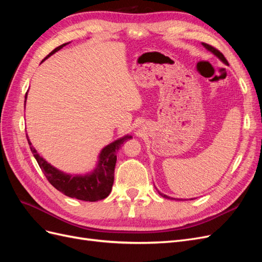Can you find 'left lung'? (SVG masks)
I'll use <instances>...</instances> for the list:
<instances>
[{
	"label": "left lung",
	"mask_w": 262,
	"mask_h": 262,
	"mask_svg": "<svg viewBox=\"0 0 262 262\" xmlns=\"http://www.w3.org/2000/svg\"><path fill=\"white\" fill-rule=\"evenodd\" d=\"M202 45L205 47V48H207L209 51H211L212 53H214L216 55V57L220 59V60H222L223 61L225 64H228V62H227V60L225 59V57L223 55V53H222L220 50H217L216 48H214L213 46H211V45H208V43H204V42H202ZM158 193H160L162 196H164V198H167V199H170V196H168V195H166V194H163V193H161L160 191H158Z\"/></svg>",
	"instance_id": "1"
}]
</instances>
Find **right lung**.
<instances>
[{"label": "right lung", "mask_w": 262, "mask_h": 262, "mask_svg": "<svg viewBox=\"0 0 262 262\" xmlns=\"http://www.w3.org/2000/svg\"><path fill=\"white\" fill-rule=\"evenodd\" d=\"M68 43H63L59 46L58 48L52 50L43 60L49 58L54 52L62 49ZM26 97L27 93L25 98ZM131 138V136H125L121 139L116 140L113 143H110L109 145L102 148L99 154L97 167L94 169L93 172L87 173V175L84 176L69 175V173L54 168L53 166H51L48 162H46L37 153L35 147L31 145L28 137L27 141L30 150L33 152L39 167L41 168L46 178L48 179V181L55 189L70 198H75V199L83 201L95 202L105 199L112 192L115 178V166L117 162V150L121 147L124 141Z\"/></svg>", "instance_id": "right-lung-1"}]
</instances>
